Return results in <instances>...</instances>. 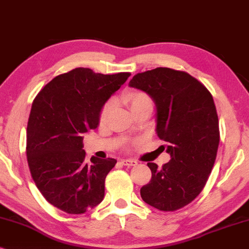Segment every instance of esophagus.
Returning a JSON list of instances; mask_svg holds the SVG:
<instances>
[{
  "instance_id": "1",
  "label": "esophagus",
  "mask_w": 249,
  "mask_h": 249,
  "mask_svg": "<svg viewBox=\"0 0 249 249\" xmlns=\"http://www.w3.org/2000/svg\"><path fill=\"white\" fill-rule=\"evenodd\" d=\"M122 164L125 165V166H135L138 161L134 160V159H123Z\"/></svg>"
}]
</instances>
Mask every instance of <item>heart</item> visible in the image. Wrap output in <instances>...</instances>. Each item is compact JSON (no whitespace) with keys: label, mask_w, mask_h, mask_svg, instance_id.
<instances>
[{"label":"heart","mask_w":249,"mask_h":249,"mask_svg":"<svg viewBox=\"0 0 249 249\" xmlns=\"http://www.w3.org/2000/svg\"><path fill=\"white\" fill-rule=\"evenodd\" d=\"M125 100L127 101L128 106H130L132 112L139 110L142 108H152V99L148 93L141 90H133L125 95ZM114 101L109 100L105 104L100 111V116H99V123L101 125H105L107 123L109 115L114 109Z\"/></svg>","instance_id":"obj_1"}]
</instances>
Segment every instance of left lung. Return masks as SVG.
<instances>
[{
	"mask_svg": "<svg viewBox=\"0 0 249 249\" xmlns=\"http://www.w3.org/2000/svg\"><path fill=\"white\" fill-rule=\"evenodd\" d=\"M130 86L155 101L156 131L171 155L160 168L148 163L151 180L141 188V197L159 211H178L200 194L216 159L220 128L213 97L197 78L166 67L139 72Z\"/></svg>",
	"mask_w": 249,
	"mask_h": 249,
	"instance_id": "left-lung-1",
	"label": "left lung"
}]
</instances>
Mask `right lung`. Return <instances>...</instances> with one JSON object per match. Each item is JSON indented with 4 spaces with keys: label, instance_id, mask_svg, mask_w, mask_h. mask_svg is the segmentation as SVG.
<instances>
[{
    "label": "right lung",
    "instance_id": "obj_1",
    "mask_svg": "<svg viewBox=\"0 0 249 249\" xmlns=\"http://www.w3.org/2000/svg\"><path fill=\"white\" fill-rule=\"evenodd\" d=\"M130 75L75 68L49 82L33 101L29 171L43 197L62 212L83 214L104 199L106 177L117 160L92 157L86 163L83 137L98 127L101 108Z\"/></svg>",
    "mask_w": 249,
    "mask_h": 249
}]
</instances>
